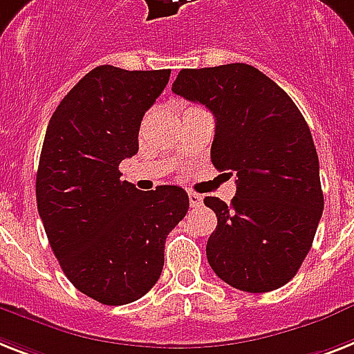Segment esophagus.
<instances>
[{"label": "esophagus", "mask_w": 354, "mask_h": 354, "mask_svg": "<svg viewBox=\"0 0 354 354\" xmlns=\"http://www.w3.org/2000/svg\"><path fill=\"white\" fill-rule=\"evenodd\" d=\"M203 202V198L200 196V194H196V192H189V203H191V207H200Z\"/></svg>", "instance_id": "1"}]
</instances>
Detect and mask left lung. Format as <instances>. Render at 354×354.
<instances>
[{
  "label": "left lung",
  "instance_id": "left-lung-1",
  "mask_svg": "<svg viewBox=\"0 0 354 354\" xmlns=\"http://www.w3.org/2000/svg\"><path fill=\"white\" fill-rule=\"evenodd\" d=\"M172 93L214 114L212 165L236 174L231 205L203 198L218 218L205 249L209 266L240 291L286 286L306 260L324 211L318 154L301 112L245 63L182 68Z\"/></svg>",
  "mask_w": 354,
  "mask_h": 354
}]
</instances>
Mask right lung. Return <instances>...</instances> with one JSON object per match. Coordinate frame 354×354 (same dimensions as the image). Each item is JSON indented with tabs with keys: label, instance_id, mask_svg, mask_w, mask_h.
<instances>
[{
	"label": "right lung",
	"instance_id": "1",
	"mask_svg": "<svg viewBox=\"0 0 354 354\" xmlns=\"http://www.w3.org/2000/svg\"><path fill=\"white\" fill-rule=\"evenodd\" d=\"M171 68L100 65L63 97L48 122L36 174L37 212L65 277L105 306L152 289L167 234L182 222V187L142 192L118 171L138 152L143 114L169 83Z\"/></svg>",
	"mask_w": 354,
	"mask_h": 354
}]
</instances>
